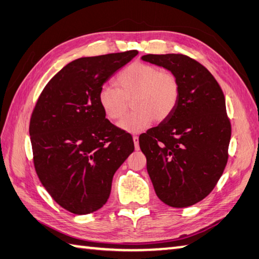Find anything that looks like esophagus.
Returning a JSON list of instances; mask_svg holds the SVG:
<instances>
[{"label":"esophagus","instance_id":"1","mask_svg":"<svg viewBox=\"0 0 259 259\" xmlns=\"http://www.w3.org/2000/svg\"><path fill=\"white\" fill-rule=\"evenodd\" d=\"M133 139H134V144H135L136 150H139V137L138 136H134Z\"/></svg>","mask_w":259,"mask_h":259}]
</instances>
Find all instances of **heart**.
<instances>
[{"label": "heart", "mask_w": 259, "mask_h": 259, "mask_svg": "<svg viewBox=\"0 0 259 259\" xmlns=\"http://www.w3.org/2000/svg\"><path fill=\"white\" fill-rule=\"evenodd\" d=\"M117 89L104 85L99 92V103L110 120H119L128 109L131 99L133 112L119 125L131 134L141 133L153 120L162 122L176 109L180 97V82L175 73L161 71L156 65L134 62L115 79Z\"/></svg>", "instance_id": "obj_1"}]
</instances>
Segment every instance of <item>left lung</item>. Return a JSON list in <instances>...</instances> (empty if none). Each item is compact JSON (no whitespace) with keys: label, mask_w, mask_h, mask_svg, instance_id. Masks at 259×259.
I'll return each mask as SVG.
<instances>
[{"label":"left lung","mask_w":259,"mask_h":259,"mask_svg":"<svg viewBox=\"0 0 259 259\" xmlns=\"http://www.w3.org/2000/svg\"><path fill=\"white\" fill-rule=\"evenodd\" d=\"M144 61L177 75L180 97L171 115L139 137L159 199L175 208L206 198L226 167L232 124L221 85L184 54H147Z\"/></svg>","instance_id":"8db88e82"}]
</instances>
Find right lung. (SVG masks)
<instances>
[{"label":"right lung","mask_w":259,"mask_h":259,"mask_svg":"<svg viewBox=\"0 0 259 259\" xmlns=\"http://www.w3.org/2000/svg\"><path fill=\"white\" fill-rule=\"evenodd\" d=\"M137 54L131 50L74 60L48 82L33 109L29 131L36 175L70 212L100 209L114 172L135 150L131 135L106 119L99 92Z\"/></svg>","instance_id":"add662e5"}]
</instances>
